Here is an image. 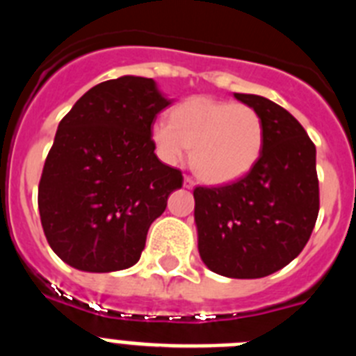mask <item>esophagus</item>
<instances>
[{
    "label": "esophagus",
    "mask_w": 356,
    "mask_h": 356,
    "mask_svg": "<svg viewBox=\"0 0 356 356\" xmlns=\"http://www.w3.org/2000/svg\"><path fill=\"white\" fill-rule=\"evenodd\" d=\"M184 187H187V188H194V187H196V181H194L193 178H191V176H185Z\"/></svg>",
    "instance_id": "1"
}]
</instances>
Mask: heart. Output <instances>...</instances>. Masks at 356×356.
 Instances as JSON below:
<instances>
[{
	"instance_id": "obj_1",
	"label": "heart",
	"mask_w": 356,
	"mask_h": 356,
	"mask_svg": "<svg viewBox=\"0 0 356 356\" xmlns=\"http://www.w3.org/2000/svg\"><path fill=\"white\" fill-rule=\"evenodd\" d=\"M151 139L160 159L180 163L193 147V165L209 184H229L253 169L266 140V127L254 108L212 97H188L159 118Z\"/></svg>"
}]
</instances>
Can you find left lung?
Masks as SVG:
<instances>
[{
	"instance_id": "8db88e82",
	"label": "left lung",
	"mask_w": 356,
	"mask_h": 356,
	"mask_svg": "<svg viewBox=\"0 0 356 356\" xmlns=\"http://www.w3.org/2000/svg\"><path fill=\"white\" fill-rule=\"evenodd\" d=\"M235 97L260 114L266 140L248 175L194 188L197 250L210 271L262 278L303 251L319 213L316 146L298 119L271 99Z\"/></svg>"
}]
</instances>
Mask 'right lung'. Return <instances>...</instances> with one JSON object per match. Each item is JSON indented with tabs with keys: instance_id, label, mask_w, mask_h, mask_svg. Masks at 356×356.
Returning a JSON list of instances; mask_svg holds the SVG:
<instances>
[{
	"instance_id": "right-lung-1",
	"label": "right lung",
	"mask_w": 356,
	"mask_h": 356,
	"mask_svg": "<svg viewBox=\"0 0 356 356\" xmlns=\"http://www.w3.org/2000/svg\"><path fill=\"white\" fill-rule=\"evenodd\" d=\"M168 105L151 78L121 76L87 90L58 124L39 212L51 250L74 269L112 273L139 262L151 222L184 184L151 139Z\"/></svg>"
}]
</instances>
